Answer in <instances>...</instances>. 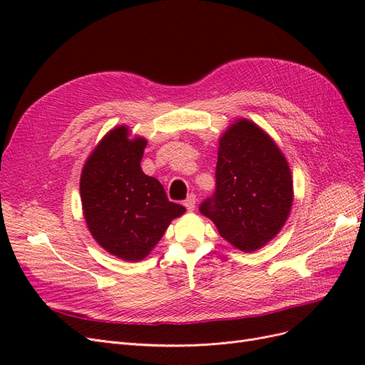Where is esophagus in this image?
Masks as SVG:
<instances>
[{"mask_svg":"<svg viewBox=\"0 0 365 365\" xmlns=\"http://www.w3.org/2000/svg\"><path fill=\"white\" fill-rule=\"evenodd\" d=\"M195 204H196V196H195L193 193H190L189 196L185 197L184 205H185L187 210H189V212H193V210H195Z\"/></svg>","mask_w":365,"mask_h":365,"instance_id":"34e87169","label":"esophagus"}]
</instances>
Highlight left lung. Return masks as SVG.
<instances>
[{
	"mask_svg": "<svg viewBox=\"0 0 365 365\" xmlns=\"http://www.w3.org/2000/svg\"><path fill=\"white\" fill-rule=\"evenodd\" d=\"M294 200L289 164L256 123L240 118L219 140L216 190L200 212L240 251L262 248L277 236Z\"/></svg>",
	"mask_w": 365,
	"mask_h": 365,
	"instance_id": "left-lung-1",
	"label": "left lung"
}]
</instances>
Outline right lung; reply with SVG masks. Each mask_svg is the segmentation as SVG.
<instances>
[{
	"label": "right lung",
	"mask_w": 365,
	"mask_h": 365,
	"mask_svg": "<svg viewBox=\"0 0 365 365\" xmlns=\"http://www.w3.org/2000/svg\"><path fill=\"white\" fill-rule=\"evenodd\" d=\"M148 141L129 138L117 126L88 157L81 176V197L88 230L97 244L126 262L145 259L172 219L185 208L170 202L161 182L141 170Z\"/></svg>",
	"instance_id": "1"
}]
</instances>
